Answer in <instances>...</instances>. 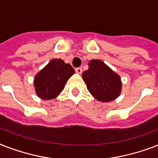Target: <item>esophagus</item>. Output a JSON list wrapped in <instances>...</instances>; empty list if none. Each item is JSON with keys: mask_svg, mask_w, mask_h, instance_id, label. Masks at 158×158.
<instances>
[{"mask_svg": "<svg viewBox=\"0 0 158 158\" xmlns=\"http://www.w3.org/2000/svg\"><path fill=\"white\" fill-rule=\"evenodd\" d=\"M75 71H76V73H78L79 74H82L83 69H82L81 67H78V68H76V69H75Z\"/></svg>", "mask_w": 158, "mask_h": 158, "instance_id": "esophagus-1", "label": "esophagus"}]
</instances>
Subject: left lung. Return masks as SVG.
<instances>
[{"label":"left lung","instance_id":"left-lung-1","mask_svg":"<svg viewBox=\"0 0 158 158\" xmlns=\"http://www.w3.org/2000/svg\"><path fill=\"white\" fill-rule=\"evenodd\" d=\"M87 89L95 99L109 102L120 95L122 82L119 74L113 71L101 60L89 62V69L82 74Z\"/></svg>","mask_w":158,"mask_h":158}]
</instances>
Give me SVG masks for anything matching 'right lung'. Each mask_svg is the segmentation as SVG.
<instances>
[{
  "label": "right lung",
  "instance_id": "1",
  "mask_svg": "<svg viewBox=\"0 0 158 158\" xmlns=\"http://www.w3.org/2000/svg\"><path fill=\"white\" fill-rule=\"evenodd\" d=\"M74 74L73 67L63 60H52L34 77L33 84L37 96L43 100L56 98Z\"/></svg>",
  "mask_w": 158,
  "mask_h": 158
}]
</instances>
